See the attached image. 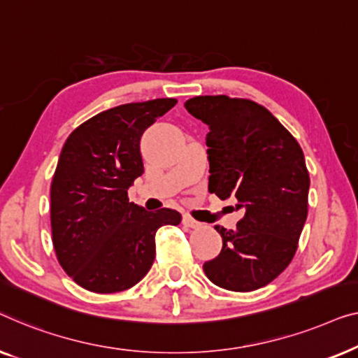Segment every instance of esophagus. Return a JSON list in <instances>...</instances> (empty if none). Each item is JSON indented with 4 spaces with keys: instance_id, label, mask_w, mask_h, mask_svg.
I'll return each mask as SVG.
<instances>
[{
    "instance_id": "esophagus-1",
    "label": "esophagus",
    "mask_w": 358,
    "mask_h": 358,
    "mask_svg": "<svg viewBox=\"0 0 358 358\" xmlns=\"http://www.w3.org/2000/svg\"><path fill=\"white\" fill-rule=\"evenodd\" d=\"M183 224L188 225V227H191V229H198V227H201V225H203V224L198 222V220L193 219V217H191V215H188V214L183 215Z\"/></svg>"
}]
</instances>
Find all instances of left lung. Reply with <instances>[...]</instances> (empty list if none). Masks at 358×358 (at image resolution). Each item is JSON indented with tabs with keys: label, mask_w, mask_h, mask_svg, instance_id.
Instances as JSON below:
<instances>
[{
	"label": "left lung",
	"mask_w": 358,
	"mask_h": 358,
	"mask_svg": "<svg viewBox=\"0 0 358 358\" xmlns=\"http://www.w3.org/2000/svg\"><path fill=\"white\" fill-rule=\"evenodd\" d=\"M185 108L209 127V193L236 199L243 213L203 269L234 292L268 285L290 264L308 214L310 175L296 139L263 105L227 95H199Z\"/></svg>",
	"instance_id": "obj_1"
}]
</instances>
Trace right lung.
I'll use <instances>...</instances> for the list:
<instances>
[{
	"instance_id": "right-lung-1",
	"label": "right lung",
	"mask_w": 358,
	"mask_h": 358,
	"mask_svg": "<svg viewBox=\"0 0 358 358\" xmlns=\"http://www.w3.org/2000/svg\"><path fill=\"white\" fill-rule=\"evenodd\" d=\"M175 99L124 103L89 118L69 134L55 170L52 235L57 258L85 290L131 289L155 258V231L181 214L148 213L129 203L128 188L144 173L141 136L175 107Z\"/></svg>"
}]
</instances>
